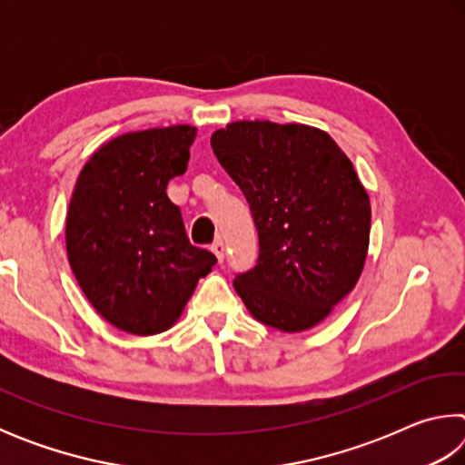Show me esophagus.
<instances>
[{
    "mask_svg": "<svg viewBox=\"0 0 465 465\" xmlns=\"http://www.w3.org/2000/svg\"><path fill=\"white\" fill-rule=\"evenodd\" d=\"M211 250H213V254L217 256L219 264H222L223 262V256H225V243L222 240H217V242H213V246H211Z\"/></svg>",
    "mask_w": 465,
    "mask_h": 465,
    "instance_id": "34e87169",
    "label": "esophagus"
}]
</instances>
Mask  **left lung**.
Returning <instances> with one entry per match:
<instances>
[{"instance_id":"obj_1","label":"left lung","mask_w":465,"mask_h":465,"mask_svg":"<svg viewBox=\"0 0 465 465\" xmlns=\"http://www.w3.org/2000/svg\"><path fill=\"white\" fill-rule=\"evenodd\" d=\"M211 147L258 232L256 266L233 289L266 326H316L357 285L369 248L371 207L351 160L328 133L295 123H232Z\"/></svg>"}]
</instances>
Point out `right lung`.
Wrapping results in <instances>:
<instances>
[{"label":"right lung","mask_w":465,"mask_h":465,"mask_svg":"<svg viewBox=\"0 0 465 465\" xmlns=\"http://www.w3.org/2000/svg\"><path fill=\"white\" fill-rule=\"evenodd\" d=\"M194 127L127 133L85 163L69 203L65 243L72 271L102 318L149 336L183 313L217 262L188 242L168 183L186 172Z\"/></svg>","instance_id":"obj_1"}]
</instances>
